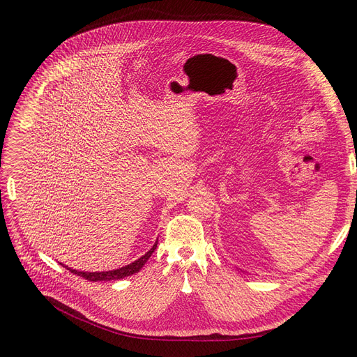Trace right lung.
I'll use <instances>...</instances> for the list:
<instances>
[{
  "label": "right lung",
  "mask_w": 357,
  "mask_h": 357,
  "mask_svg": "<svg viewBox=\"0 0 357 357\" xmlns=\"http://www.w3.org/2000/svg\"><path fill=\"white\" fill-rule=\"evenodd\" d=\"M158 248V241L153 245V248L150 249L147 253H144L140 259L135 260L133 264H130L127 266H123L120 269H114V271H107V272H79V271H75V269H70L68 266H65L69 272L78 275V276H82L85 278L86 280H91V282H100V280H116V279H123L126 276H130L133 273H137L143 265L146 264V261L149 260V257L152 256V253L155 252V249Z\"/></svg>",
  "instance_id": "obj_1"
}]
</instances>
